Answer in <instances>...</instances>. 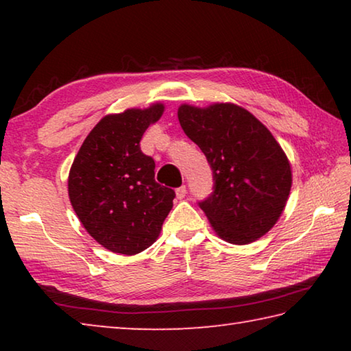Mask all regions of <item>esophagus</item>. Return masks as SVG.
<instances>
[{"label":"esophagus","mask_w":351,"mask_h":351,"mask_svg":"<svg viewBox=\"0 0 351 351\" xmlns=\"http://www.w3.org/2000/svg\"><path fill=\"white\" fill-rule=\"evenodd\" d=\"M186 193H187V187L186 186H181V187L176 189V198L178 199H182L184 197H186Z\"/></svg>","instance_id":"obj_1"}]
</instances>
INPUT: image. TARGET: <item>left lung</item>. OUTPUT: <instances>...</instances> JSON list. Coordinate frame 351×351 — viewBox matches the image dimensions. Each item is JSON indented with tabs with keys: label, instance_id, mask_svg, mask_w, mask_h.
<instances>
[{
	"label": "left lung",
	"instance_id": "1",
	"mask_svg": "<svg viewBox=\"0 0 351 351\" xmlns=\"http://www.w3.org/2000/svg\"><path fill=\"white\" fill-rule=\"evenodd\" d=\"M178 119L209 161L215 189L199 207L224 241L249 245L274 228L293 184L291 164L274 136L240 105L182 104Z\"/></svg>",
	"mask_w": 351,
	"mask_h": 351
}]
</instances>
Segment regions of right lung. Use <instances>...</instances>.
Returning <instances> with one entry per match:
<instances>
[{"label":"right lung","instance_id":"1","mask_svg":"<svg viewBox=\"0 0 351 351\" xmlns=\"http://www.w3.org/2000/svg\"><path fill=\"white\" fill-rule=\"evenodd\" d=\"M164 104L100 119L68 176V195L83 228L111 252L134 255L152 246L173 207L175 192L154 181V161L141 152L145 130Z\"/></svg>","mask_w":351,"mask_h":351}]
</instances>
